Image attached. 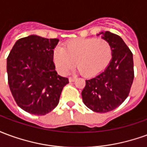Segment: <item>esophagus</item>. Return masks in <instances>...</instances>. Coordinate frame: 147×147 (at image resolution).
<instances>
[{"instance_id":"1","label":"esophagus","mask_w":147,"mask_h":147,"mask_svg":"<svg viewBox=\"0 0 147 147\" xmlns=\"http://www.w3.org/2000/svg\"><path fill=\"white\" fill-rule=\"evenodd\" d=\"M76 80V77H69V81H70V82H74Z\"/></svg>"}]
</instances>
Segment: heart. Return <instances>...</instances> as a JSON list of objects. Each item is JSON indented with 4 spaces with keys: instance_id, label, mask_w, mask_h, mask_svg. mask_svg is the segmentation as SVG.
Listing matches in <instances>:
<instances>
[{
    "instance_id": "heart-1",
    "label": "heart",
    "mask_w": 147,
    "mask_h": 147,
    "mask_svg": "<svg viewBox=\"0 0 147 147\" xmlns=\"http://www.w3.org/2000/svg\"><path fill=\"white\" fill-rule=\"evenodd\" d=\"M111 58V46L106 40L77 38L68 42L64 48L57 47L53 61L61 74L76 66L85 76H92L102 70Z\"/></svg>"
}]
</instances>
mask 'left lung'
I'll return each instance as SVG.
<instances>
[{"mask_svg":"<svg viewBox=\"0 0 147 147\" xmlns=\"http://www.w3.org/2000/svg\"><path fill=\"white\" fill-rule=\"evenodd\" d=\"M111 46L112 59L105 70L86 80L83 103L96 113H107L120 105L129 94L134 80L133 55L119 35L101 32Z\"/></svg>","mask_w":147,"mask_h":147,"instance_id":"1","label":"left lung"}]
</instances>
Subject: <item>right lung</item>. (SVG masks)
Instances as JSON below:
<instances>
[{
    "label": "right lung",
    "instance_id": "obj_1",
    "mask_svg": "<svg viewBox=\"0 0 147 147\" xmlns=\"http://www.w3.org/2000/svg\"><path fill=\"white\" fill-rule=\"evenodd\" d=\"M59 39L31 34L19 39L7 58L9 88L17 105L33 115H45L59 103L68 79L55 70L53 49Z\"/></svg>",
    "mask_w": 147,
    "mask_h": 147
}]
</instances>
